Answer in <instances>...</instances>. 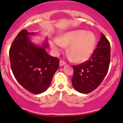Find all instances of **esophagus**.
Here are the masks:
<instances>
[{
	"label": "esophagus",
	"mask_w": 123,
	"mask_h": 123,
	"mask_svg": "<svg viewBox=\"0 0 123 123\" xmlns=\"http://www.w3.org/2000/svg\"><path fill=\"white\" fill-rule=\"evenodd\" d=\"M65 64H66V62L64 61V60H62V59H61V60L60 61V62H59L60 66H64V65H65Z\"/></svg>",
	"instance_id": "esophagus-1"
}]
</instances>
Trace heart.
I'll list each match as a JSON object with an SVG mask.
<instances>
[{
    "label": "heart",
    "instance_id": "obj_1",
    "mask_svg": "<svg viewBox=\"0 0 123 123\" xmlns=\"http://www.w3.org/2000/svg\"><path fill=\"white\" fill-rule=\"evenodd\" d=\"M96 38L94 34L84 30H78L66 32L51 43L52 48L59 52L65 46L70 45L68 54L73 60L82 62L89 58L94 50Z\"/></svg>",
    "mask_w": 123,
    "mask_h": 123
}]
</instances>
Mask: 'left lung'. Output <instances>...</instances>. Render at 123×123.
Returning a JSON list of instances; mask_svg holds the SVG:
<instances>
[{"label":"left lung","instance_id":"obj_1","mask_svg":"<svg viewBox=\"0 0 123 123\" xmlns=\"http://www.w3.org/2000/svg\"><path fill=\"white\" fill-rule=\"evenodd\" d=\"M110 62V43L104 34L89 59L83 63L72 66V86L77 91L88 94L100 85L108 72Z\"/></svg>","mask_w":123,"mask_h":123}]
</instances>
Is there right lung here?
I'll return each mask as SVG.
<instances>
[{
  "instance_id": "1",
  "label": "right lung",
  "mask_w": 123,
  "mask_h": 123,
  "mask_svg": "<svg viewBox=\"0 0 123 123\" xmlns=\"http://www.w3.org/2000/svg\"><path fill=\"white\" fill-rule=\"evenodd\" d=\"M34 33L23 29L13 40L9 51L13 75L23 88L31 93L40 94L48 88L56 71L59 59L47 54V44L34 45L28 36Z\"/></svg>"
}]
</instances>
